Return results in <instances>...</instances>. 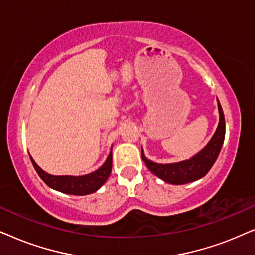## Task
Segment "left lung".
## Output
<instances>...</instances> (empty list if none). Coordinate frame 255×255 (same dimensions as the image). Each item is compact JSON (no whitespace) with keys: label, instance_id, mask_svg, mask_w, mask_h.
I'll use <instances>...</instances> for the list:
<instances>
[{"label":"left lung","instance_id":"1","mask_svg":"<svg viewBox=\"0 0 255 255\" xmlns=\"http://www.w3.org/2000/svg\"><path fill=\"white\" fill-rule=\"evenodd\" d=\"M217 103H218L219 112L218 127L208 144L192 157L185 159V161L161 164V163L152 162L145 157L143 149H142V159L152 174L165 183L174 185H182L195 182L208 174L218 157L220 149L223 147L224 138H225V118H224L223 108L220 106L218 99H217Z\"/></svg>","mask_w":255,"mask_h":255}]
</instances>
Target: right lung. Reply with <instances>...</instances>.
I'll return each mask as SVG.
<instances>
[{
  "instance_id": "right-lung-1",
  "label": "right lung",
  "mask_w": 255,
  "mask_h": 255,
  "mask_svg": "<svg viewBox=\"0 0 255 255\" xmlns=\"http://www.w3.org/2000/svg\"><path fill=\"white\" fill-rule=\"evenodd\" d=\"M30 159H31L32 165L36 169L37 174L39 175V177L43 179V182L47 186H50L51 189L57 190L59 192L67 193V195L85 196L98 191L106 183L112 171V148L106 161H105L104 164L99 169L91 172V174L83 176H54L47 174L46 171H44L37 164L31 156H30Z\"/></svg>"
}]
</instances>
